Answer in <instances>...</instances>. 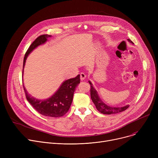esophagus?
<instances>
[{
	"instance_id": "esophagus-1",
	"label": "esophagus",
	"mask_w": 158,
	"mask_h": 158,
	"mask_svg": "<svg viewBox=\"0 0 158 158\" xmlns=\"http://www.w3.org/2000/svg\"><path fill=\"white\" fill-rule=\"evenodd\" d=\"M86 74L84 72H81L80 73V78H81V81L85 80L86 79Z\"/></svg>"
}]
</instances>
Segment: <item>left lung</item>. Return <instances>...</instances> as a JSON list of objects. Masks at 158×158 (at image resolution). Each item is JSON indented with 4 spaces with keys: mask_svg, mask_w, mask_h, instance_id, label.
Instances as JSON below:
<instances>
[{
    "mask_svg": "<svg viewBox=\"0 0 158 158\" xmlns=\"http://www.w3.org/2000/svg\"><path fill=\"white\" fill-rule=\"evenodd\" d=\"M127 40L129 43L134 44L131 40L127 39ZM88 82L90 85L91 98H92L93 102L94 103L96 108L100 113L105 114H113L125 111L129 107V105H126L122 107H111L106 104L101 99L100 97H99L97 92V90L94 88L92 82H91V81H88Z\"/></svg>",
    "mask_w": 158,
    "mask_h": 158,
    "instance_id": "1",
    "label": "left lung"
}]
</instances>
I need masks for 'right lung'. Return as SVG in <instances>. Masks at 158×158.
<instances>
[{
    "label": "right lung",
    "mask_w": 158,
    "mask_h": 158,
    "mask_svg": "<svg viewBox=\"0 0 158 158\" xmlns=\"http://www.w3.org/2000/svg\"><path fill=\"white\" fill-rule=\"evenodd\" d=\"M51 36L48 35H41L32 43L23 58V74L24 66L29 54L38 46L44 44L47 39ZM79 83L80 75L79 74L75 78L64 81L51 97L43 100L32 97L28 94L23 85V86L27 100L39 113L46 117L57 118L62 117L68 112L72 102L73 93Z\"/></svg>",
    "instance_id": "add662e5"
}]
</instances>
